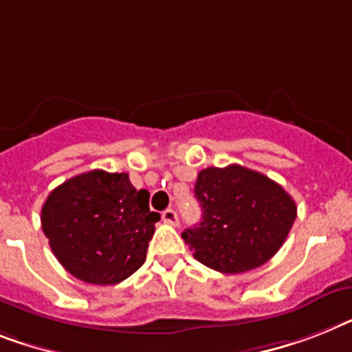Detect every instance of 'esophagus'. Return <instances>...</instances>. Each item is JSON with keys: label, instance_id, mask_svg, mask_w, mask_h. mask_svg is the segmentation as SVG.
<instances>
[{"label": "esophagus", "instance_id": "34e87169", "mask_svg": "<svg viewBox=\"0 0 352 352\" xmlns=\"http://www.w3.org/2000/svg\"><path fill=\"white\" fill-rule=\"evenodd\" d=\"M162 219H164V223H167V225H173V226H176L179 223L178 214H176V210H173V208H167V210H164V214H162Z\"/></svg>", "mask_w": 352, "mask_h": 352}]
</instances>
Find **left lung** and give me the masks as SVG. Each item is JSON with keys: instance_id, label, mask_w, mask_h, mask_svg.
Returning <instances> with one entry per match:
<instances>
[{"instance_id": "left-lung-1", "label": "left lung", "mask_w": 352, "mask_h": 352, "mask_svg": "<svg viewBox=\"0 0 352 352\" xmlns=\"http://www.w3.org/2000/svg\"><path fill=\"white\" fill-rule=\"evenodd\" d=\"M194 194L203 217L182 237L199 263L221 274L268 263L297 217V205L278 183L235 164L203 169Z\"/></svg>"}]
</instances>
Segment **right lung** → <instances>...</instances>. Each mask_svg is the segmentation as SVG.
Masks as SVG:
<instances>
[{"mask_svg": "<svg viewBox=\"0 0 352 352\" xmlns=\"http://www.w3.org/2000/svg\"><path fill=\"white\" fill-rule=\"evenodd\" d=\"M158 212L149 192L136 190L126 173L89 170L54 188L41 226L66 272L88 284L111 286L145 263Z\"/></svg>", "mask_w": 352, "mask_h": 352, "instance_id": "add662e5", "label": "right lung"}]
</instances>
